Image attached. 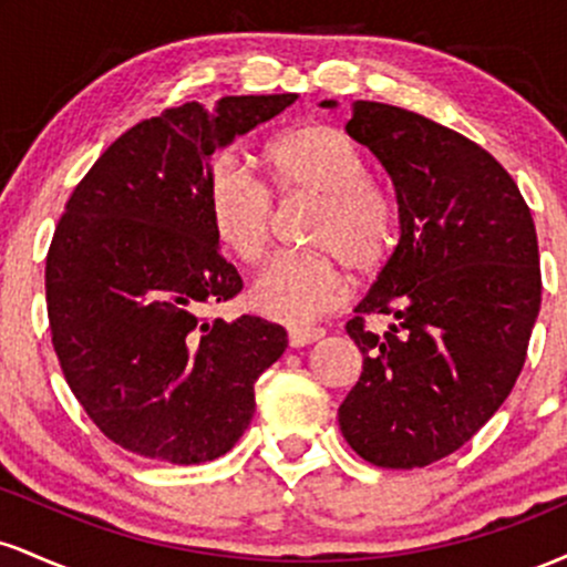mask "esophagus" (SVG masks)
Returning <instances> with one entry per match:
<instances>
[{
    "instance_id": "esophagus-1",
    "label": "esophagus",
    "mask_w": 567,
    "mask_h": 567,
    "mask_svg": "<svg viewBox=\"0 0 567 567\" xmlns=\"http://www.w3.org/2000/svg\"><path fill=\"white\" fill-rule=\"evenodd\" d=\"M322 336H324V330H320V328H292L288 338H290L292 349H301V347H309V343L320 341Z\"/></svg>"
}]
</instances>
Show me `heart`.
Masks as SVG:
<instances>
[{"instance_id":"obj_1","label":"heart","mask_w":567,"mask_h":567,"mask_svg":"<svg viewBox=\"0 0 567 567\" xmlns=\"http://www.w3.org/2000/svg\"><path fill=\"white\" fill-rule=\"evenodd\" d=\"M269 188L282 199L315 197L306 243L317 250L275 258L250 288L252 309L285 324H309L338 309L357 277L379 275L396 247V205L365 175L360 148L330 125L279 133L264 148ZM205 210L213 237L234 261L256 266L275 237V205L237 159L210 167Z\"/></svg>"}]
</instances>
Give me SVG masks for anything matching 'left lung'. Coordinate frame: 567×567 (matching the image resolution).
Here are the masks:
<instances>
[{
  "instance_id": "8db88e82",
  "label": "left lung",
  "mask_w": 567,
  "mask_h": 567,
  "mask_svg": "<svg viewBox=\"0 0 567 567\" xmlns=\"http://www.w3.org/2000/svg\"><path fill=\"white\" fill-rule=\"evenodd\" d=\"M347 133L392 178L400 243L347 322L362 375L338 424L373 466L419 470L470 442L525 365L542 306L536 226L512 175L455 130L354 101ZM370 313L390 320L381 337Z\"/></svg>"
}]
</instances>
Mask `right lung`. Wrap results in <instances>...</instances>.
<instances>
[{"mask_svg": "<svg viewBox=\"0 0 567 567\" xmlns=\"http://www.w3.org/2000/svg\"><path fill=\"white\" fill-rule=\"evenodd\" d=\"M226 95L165 109L120 135L66 202L44 269L53 347L84 413L130 453L202 464L256 413V381L288 347L282 324L199 320L243 277L207 224L216 148L296 103Z\"/></svg>", "mask_w": 567, "mask_h": 567, "instance_id": "right-lung-1", "label": "right lung"}]
</instances>
